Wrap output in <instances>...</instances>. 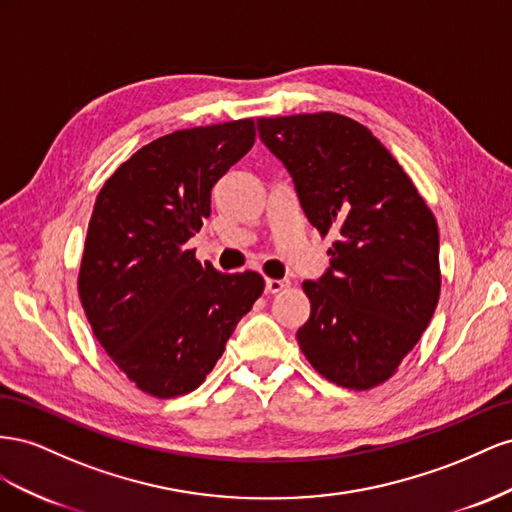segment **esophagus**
<instances>
[{
	"mask_svg": "<svg viewBox=\"0 0 512 512\" xmlns=\"http://www.w3.org/2000/svg\"><path fill=\"white\" fill-rule=\"evenodd\" d=\"M289 285H291L289 279H268L266 281V291H268V294H279V291L287 289Z\"/></svg>",
	"mask_w": 512,
	"mask_h": 512,
	"instance_id": "esophagus-1",
	"label": "esophagus"
}]
</instances>
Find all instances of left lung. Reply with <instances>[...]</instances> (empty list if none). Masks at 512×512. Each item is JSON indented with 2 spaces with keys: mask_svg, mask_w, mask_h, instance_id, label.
Returning <instances> with one entry per match:
<instances>
[{
  "mask_svg": "<svg viewBox=\"0 0 512 512\" xmlns=\"http://www.w3.org/2000/svg\"><path fill=\"white\" fill-rule=\"evenodd\" d=\"M257 128L311 225L337 236L330 268L302 283V354L332 384L369 390L412 352L440 300L435 218L394 156L345 115L259 118Z\"/></svg>",
  "mask_w": 512,
  "mask_h": 512,
  "instance_id": "left-lung-1",
  "label": "left lung"
}]
</instances>
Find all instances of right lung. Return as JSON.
<instances>
[{
  "instance_id": "right-lung-1",
  "label": "right lung",
  "mask_w": 512,
  "mask_h": 512,
  "mask_svg": "<svg viewBox=\"0 0 512 512\" xmlns=\"http://www.w3.org/2000/svg\"><path fill=\"white\" fill-rule=\"evenodd\" d=\"M253 143V120L175 130L130 156L96 197L81 304L115 367L152 397L199 388L264 291L261 274L216 272L184 248L210 216L212 186Z\"/></svg>"
}]
</instances>
